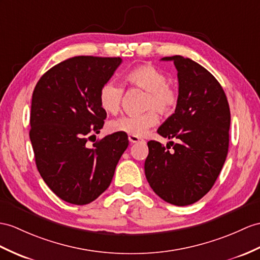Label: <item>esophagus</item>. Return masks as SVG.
Wrapping results in <instances>:
<instances>
[{"mask_svg": "<svg viewBox=\"0 0 260 260\" xmlns=\"http://www.w3.org/2000/svg\"><path fill=\"white\" fill-rule=\"evenodd\" d=\"M129 141L131 143H137L139 141H141V139L139 137H134V136H129Z\"/></svg>", "mask_w": 260, "mask_h": 260, "instance_id": "34e87169", "label": "esophagus"}]
</instances>
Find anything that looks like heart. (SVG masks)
Listing matches in <instances>:
<instances>
[{
  "label": "heart",
  "mask_w": 260,
  "mask_h": 260,
  "mask_svg": "<svg viewBox=\"0 0 260 260\" xmlns=\"http://www.w3.org/2000/svg\"><path fill=\"white\" fill-rule=\"evenodd\" d=\"M128 84L147 91L144 109L148 110L139 116H123L109 123L112 132L142 137L157 123V116H167L172 112L179 101V93L175 88L168 84V76L161 69L152 65H140L125 75ZM123 89L115 81H107L99 90V105L107 113H117L121 106Z\"/></svg>",
  "instance_id": "obj_1"
}]
</instances>
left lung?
Returning a JSON list of instances; mask_svg holds the SVG:
<instances>
[{
  "label": "left lung",
  "instance_id": "left-lung-1",
  "mask_svg": "<svg viewBox=\"0 0 260 260\" xmlns=\"http://www.w3.org/2000/svg\"><path fill=\"white\" fill-rule=\"evenodd\" d=\"M162 60L173 61L178 71L179 101L157 134L178 143L149 141L144 172L162 200L186 206L203 198L218 178L229 152L231 111L223 88L203 66L180 55Z\"/></svg>",
  "mask_w": 260,
  "mask_h": 260
}]
</instances>
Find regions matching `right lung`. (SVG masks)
<instances>
[{
  "instance_id": "add662e5",
  "label": "right lung",
  "mask_w": 260,
  "mask_h": 260,
  "mask_svg": "<svg viewBox=\"0 0 260 260\" xmlns=\"http://www.w3.org/2000/svg\"><path fill=\"white\" fill-rule=\"evenodd\" d=\"M121 61L72 57L44 74L33 91L29 139L36 167L47 186L71 204L85 205L103 194L128 148L122 132L87 145L107 117L99 105L100 88Z\"/></svg>"
}]
</instances>
